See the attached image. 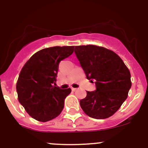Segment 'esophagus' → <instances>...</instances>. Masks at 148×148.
<instances>
[{
    "label": "esophagus",
    "mask_w": 148,
    "mask_h": 148,
    "mask_svg": "<svg viewBox=\"0 0 148 148\" xmlns=\"http://www.w3.org/2000/svg\"><path fill=\"white\" fill-rule=\"evenodd\" d=\"M72 91H75V90H76V88H72Z\"/></svg>",
    "instance_id": "34e87169"
}]
</instances>
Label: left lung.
<instances>
[{"mask_svg": "<svg viewBox=\"0 0 148 148\" xmlns=\"http://www.w3.org/2000/svg\"><path fill=\"white\" fill-rule=\"evenodd\" d=\"M74 53L87 79L95 81L96 86L95 90L87 91L86 97L80 100V106L91 118H109L128 96L132 87L130 70L115 53L104 47L76 46Z\"/></svg>", "mask_w": 148, "mask_h": 148, "instance_id": "8db88e82", "label": "left lung"}]
</instances>
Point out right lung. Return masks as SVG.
Masks as SVG:
<instances>
[{
	"label": "right lung",
	"mask_w": 148,
	"mask_h": 148,
	"mask_svg": "<svg viewBox=\"0 0 148 148\" xmlns=\"http://www.w3.org/2000/svg\"><path fill=\"white\" fill-rule=\"evenodd\" d=\"M72 47H53L35 53L21 70L16 83L19 103L32 118L47 122L56 118L64 108L70 88L56 86L59 63L72 55Z\"/></svg>",
	"instance_id": "right-lung-1"
}]
</instances>
